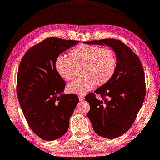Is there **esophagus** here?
Instances as JSON below:
<instances>
[{"label":"esophagus","mask_w":160,"mask_h":160,"mask_svg":"<svg viewBox=\"0 0 160 160\" xmlns=\"http://www.w3.org/2000/svg\"><path fill=\"white\" fill-rule=\"evenodd\" d=\"M79 101H83L85 100V98L83 96H81V95H79Z\"/></svg>","instance_id":"1"}]
</instances>
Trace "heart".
Listing matches in <instances>:
<instances>
[{
	"instance_id": "1",
	"label": "heart",
	"mask_w": 160,
	"mask_h": 160,
	"mask_svg": "<svg viewBox=\"0 0 160 160\" xmlns=\"http://www.w3.org/2000/svg\"><path fill=\"white\" fill-rule=\"evenodd\" d=\"M70 59L59 55L55 61V69L61 78L71 80L75 75V67L82 66L83 75L74 79L67 85L71 93L83 95L95 85H103L112 78L117 67V57L108 47L80 45L69 53Z\"/></svg>"
}]
</instances>
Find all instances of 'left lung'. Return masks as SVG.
<instances>
[{
	"mask_svg": "<svg viewBox=\"0 0 160 160\" xmlns=\"http://www.w3.org/2000/svg\"><path fill=\"white\" fill-rule=\"evenodd\" d=\"M88 45H107L117 57V67L108 83L85 96L90 105L88 117L95 132L108 139L118 138L132 127L146 96V82L138 56L119 40L108 38L85 42ZM95 94L102 100L96 98Z\"/></svg>",
	"mask_w": 160,
	"mask_h": 160,
	"instance_id": "left-lung-1",
	"label": "left lung"
}]
</instances>
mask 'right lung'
Instances as JSON below:
<instances>
[{"mask_svg": "<svg viewBox=\"0 0 160 160\" xmlns=\"http://www.w3.org/2000/svg\"><path fill=\"white\" fill-rule=\"evenodd\" d=\"M79 42L51 37L28 49L18 67L17 91L28 126L38 137L53 141L69 129L77 103L75 94H62L65 82L55 69L56 57Z\"/></svg>", "mask_w": 160, "mask_h": 160, "instance_id": "obj_1", "label": "right lung"}]
</instances>
